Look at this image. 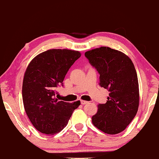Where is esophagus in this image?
Masks as SVG:
<instances>
[{"label": "esophagus", "mask_w": 159, "mask_h": 159, "mask_svg": "<svg viewBox=\"0 0 159 159\" xmlns=\"http://www.w3.org/2000/svg\"><path fill=\"white\" fill-rule=\"evenodd\" d=\"M80 103L82 104V105H85V104H87V103H89V102H88V101H80Z\"/></svg>", "instance_id": "obj_1"}]
</instances>
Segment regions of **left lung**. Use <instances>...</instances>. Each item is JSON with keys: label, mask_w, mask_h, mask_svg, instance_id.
I'll list each match as a JSON object with an SVG mask.
<instances>
[{"label": "left lung", "mask_w": 159, "mask_h": 159, "mask_svg": "<svg viewBox=\"0 0 159 159\" xmlns=\"http://www.w3.org/2000/svg\"><path fill=\"white\" fill-rule=\"evenodd\" d=\"M99 73V85L109 91L106 103H99L93 124L108 134L125 130L136 116L139 104L138 77L134 65L122 52L108 47L85 53Z\"/></svg>", "instance_id": "8db88e82"}]
</instances>
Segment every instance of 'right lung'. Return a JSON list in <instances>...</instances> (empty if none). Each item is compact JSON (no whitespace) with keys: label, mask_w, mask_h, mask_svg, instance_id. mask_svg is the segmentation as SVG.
<instances>
[{"label":"right lung","mask_w":159,"mask_h":159,"mask_svg":"<svg viewBox=\"0 0 159 159\" xmlns=\"http://www.w3.org/2000/svg\"><path fill=\"white\" fill-rule=\"evenodd\" d=\"M80 57L79 51L51 49L35 56L23 78L22 96L24 108L38 131L54 134L64 129L80 101L72 103L55 98V89L63 86L69 68Z\"/></svg>","instance_id":"obj_1"}]
</instances>
